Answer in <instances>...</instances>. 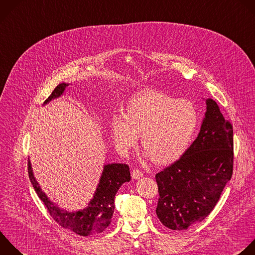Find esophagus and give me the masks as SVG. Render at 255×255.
I'll return each mask as SVG.
<instances>
[{
  "label": "esophagus",
  "instance_id": "1",
  "mask_svg": "<svg viewBox=\"0 0 255 255\" xmlns=\"http://www.w3.org/2000/svg\"><path fill=\"white\" fill-rule=\"evenodd\" d=\"M142 176H143V172L141 170H139V169H134V170L132 171V178L133 179H139Z\"/></svg>",
  "mask_w": 255,
  "mask_h": 255
}]
</instances>
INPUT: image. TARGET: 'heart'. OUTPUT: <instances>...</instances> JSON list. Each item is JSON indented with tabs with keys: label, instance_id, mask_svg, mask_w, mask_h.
<instances>
[{
	"label": "heart",
	"instance_id": "heart-1",
	"mask_svg": "<svg viewBox=\"0 0 255 255\" xmlns=\"http://www.w3.org/2000/svg\"><path fill=\"white\" fill-rule=\"evenodd\" d=\"M198 124V113L187 99L147 89L134 95L125 114L111 119V133L117 150L126 154L141 135V144L157 164L180 158L188 148Z\"/></svg>",
	"mask_w": 255,
	"mask_h": 255
}]
</instances>
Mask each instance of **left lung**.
<instances>
[{
    "instance_id": "8db88e82",
    "label": "left lung",
    "mask_w": 255,
    "mask_h": 255,
    "mask_svg": "<svg viewBox=\"0 0 255 255\" xmlns=\"http://www.w3.org/2000/svg\"><path fill=\"white\" fill-rule=\"evenodd\" d=\"M200 132L183 155L155 175L156 214L169 229L186 230L215 207L233 172V127L208 98Z\"/></svg>"
}]
</instances>
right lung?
<instances>
[{
    "mask_svg": "<svg viewBox=\"0 0 255 255\" xmlns=\"http://www.w3.org/2000/svg\"><path fill=\"white\" fill-rule=\"evenodd\" d=\"M67 86L68 85L65 83L59 84L47 100H45L44 104L61 96ZM28 173L36 193L43 201L54 220L62 227L68 228L82 236L100 233L109 226L115 208V195L121 185L131 179L129 166L127 164L113 163L105 165L94 198L90 201L88 207L81 211L71 213L55 206V204L51 202L41 190L33 175L30 160H28Z\"/></svg>",
    "mask_w": 255,
    "mask_h": 255,
    "instance_id": "obj_1",
    "label": "right lung"
}]
</instances>
